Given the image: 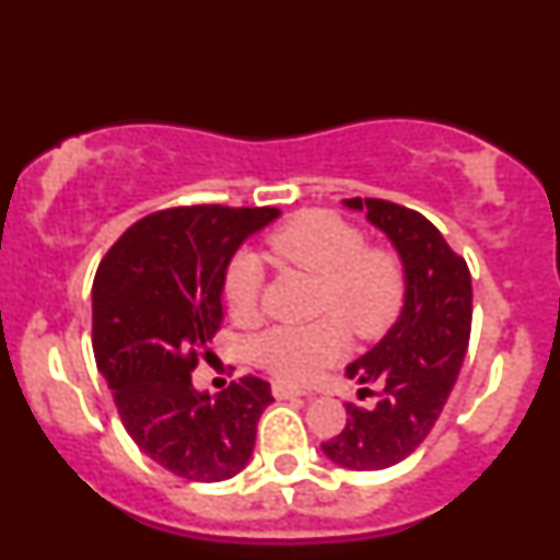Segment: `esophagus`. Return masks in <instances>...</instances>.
<instances>
[{"label": "esophagus", "instance_id": "1", "mask_svg": "<svg viewBox=\"0 0 560 560\" xmlns=\"http://www.w3.org/2000/svg\"><path fill=\"white\" fill-rule=\"evenodd\" d=\"M271 392L277 399H296V396H311L308 392H301V389H293V386H287V384H273Z\"/></svg>", "mask_w": 560, "mask_h": 560}]
</instances>
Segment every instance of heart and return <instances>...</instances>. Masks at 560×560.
<instances>
[{
    "label": "heart",
    "mask_w": 560,
    "mask_h": 560,
    "mask_svg": "<svg viewBox=\"0 0 560 560\" xmlns=\"http://www.w3.org/2000/svg\"><path fill=\"white\" fill-rule=\"evenodd\" d=\"M269 249L279 261L318 279L313 311L332 315L354 338H377L399 315L401 259L386 247L364 245L362 232L335 212L311 210L293 218L269 240ZM222 291L237 320L257 318L264 291V267L257 254L242 249L230 259ZM337 324L320 318L311 325H279L257 335L249 352L273 377L289 384L311 382L348 348Z\"/></svg>",
    "instance_id": "obj_1"
}]
</instances>
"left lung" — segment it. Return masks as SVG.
<instances>
[{"label":"left lung","mask_w":560,"mask_h":560,"mask_svg":"<svg viewBox=\"0 0 560 560\" xmlns=\"http://www.w3.org/2000/svg\"><path fill=\"white\" fill-rule=\"evenodd\" d=\"M368 212L404 264V306L389 332L348 364L350 380L377 384L372 409L348 404V425L323 453L348 470H384L425 441L463 368L472 323V283L463 257L421 212L380 198L342 200ZM370 392V389H360Z\"/></svg>","instance_id":"8db88e82"}]
</instances>
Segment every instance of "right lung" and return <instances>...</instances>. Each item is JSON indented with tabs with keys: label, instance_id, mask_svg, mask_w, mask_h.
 <instances>
[{
	"label": "right lung",
	"instance_id": "obj_1",
	"mask_svg": "<svg viewBox=\"0 0 560 560\" xmlns=\"http://www.w3.org/2000/svg\"><path fill=\"white\" fill-rule=\"evenodd\" d=\"M277 208L183 206L135 222L100 261L93 350L131 441L190 482H220L249 463L269 382L242 377L210 396L190 372L222 323L225 269Z\"/></svg>",
	"mask_w": 560,
	"mask_h": 560
}]
</instances>
